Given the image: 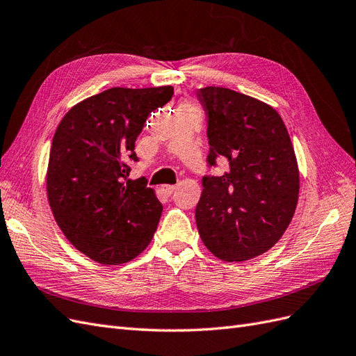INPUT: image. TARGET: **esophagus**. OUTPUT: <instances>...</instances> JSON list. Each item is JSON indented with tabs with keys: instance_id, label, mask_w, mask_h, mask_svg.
Segmentation results:
<instances>
[{
	"instance_id": "obj_1",
	"label": "esophagus",
	"mask_w": 356,
	"mask_h": 356,
	"mask_svg": "<svg viewBox=\"0 0 356 356\" xmlns=\"http://www.w3.org/2000/svg\"><path fill=\"white\" fill-rule=\"evenodd\" d=\"M175 188H177V186H169V184H163V186H161V191H163L165 193V195H172V193H174L175 191Z\"/></svg>"
}]
</instances>
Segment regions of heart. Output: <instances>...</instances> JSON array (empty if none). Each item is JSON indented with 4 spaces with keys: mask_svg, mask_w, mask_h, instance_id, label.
<instances>
[{
    "mask_svg": "<svg viewBox=\"0 0 356 356\" xmlns=\"http://www.w3.org/2000/svg\"><path fill=\"white\" fill-rule=\"evenodd\" d=\"M181 110H196L195 108V106H193V105H188V104H182L181 106H179V111Z\"/></svg>",
    "mask_w": 356,
    "mask_h": 356,
    "instance_id": "obj_1",
    "label": "heart"
}]
</instances>
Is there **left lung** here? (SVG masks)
Segmentation results:
<instances>
[{"label":"left lung","mask_w":356,"mask_h":356,"mask_svg":"<svg viewBox=\"0 0 356 356\" xmlns=\"http://www.w3.org/2000/svg\"><path fill=\"white\" fill-rule=\"evenodd\" d=\"M208 115V163L229 160L221 177H204L196 224L222 261H246L282 238L298 202L300 172L286 127L273 106L227 88L197 90Z\"/></svg>","instance_id":"1"}]
</instances>
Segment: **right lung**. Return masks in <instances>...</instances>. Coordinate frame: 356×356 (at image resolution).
<instances>
[{
	"mask_svg": "<svg viewBox=\"0 0 356 356\" xmlns=\"http://www.w3.org/2000/svg\"><path fill=\"white\" fill-rule=\"evenodd\" d=\"M172 86L111 88L75 104L53 136L47 199L65 238L101 264L134 260L152 242L163 207L145 179H131L135 141Z\"/></svg>",
	"mask_w": 356,
	"mask_h": 356,
	"instance_id": "right-lung-1",
	"label": "right lung"
}]
</instances>
